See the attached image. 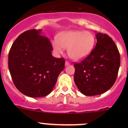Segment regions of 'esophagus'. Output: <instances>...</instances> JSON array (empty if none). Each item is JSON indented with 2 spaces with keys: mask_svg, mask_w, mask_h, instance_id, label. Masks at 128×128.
<instances>
[{
  "mask_svg": "<svg viewBox=\"0 0 128 128\" xmlns=\"http://www.w3.org/2000/svg\"><path fill=\"white\" fill-rule=\"evenodd\" d=\"M69 64H70V63H69V62H68V61H66V62H65V66H69Z\"/></svg>",
  "mask_w": 128,
  "mask_h": 128,
  "instance_id": "obj_1",
  "label": "esophagus"
}]
</instances>
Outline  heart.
Returning a JSON list of instances; mask_svg holds the SVG:
<instances>
[{"instance_id": "heart-1", "label": "heart", "mask_w": 128, "mask_h": 128, "mask_svg": "<svg viewBox=\"0 0 128 128\" xmlns=\"http://www.w3.org/2000/svg\"><path fill=\"white\" fill-rule=\"evenodd\" d=\"M95 44V38L93 33L72 30L59 34L57 36V41L52 42V47L57 53H61L62 49L68 50V54L70 59L80 60L90 54Z\"/></svg>"}]
</instances>
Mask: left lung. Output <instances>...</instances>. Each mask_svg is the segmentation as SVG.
Instances as JSON below:
<instances>
[{
    "mask_svg": "<svg viewBox=\"0 0 128 128\" xmlns=\"http://www.w3.org/2000/svg\"><path fill=\"white\" fill-rule=\"evenodd\" d=\"M96 46L90 54L75 63L74 82L82 94L100 95L115 82L120 66V52L114 41L106 34H96Z\"/></svg>",
    "mask_w": 128,
    "mask_h": 128,
    "instance_id": "left-lung-1",
    "label": "left lung"
}]
</instances>
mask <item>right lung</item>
<instances>
[{"label":"right lung","instance_id":"obj_1","mask_svg":"<svg viewBox=\"0 0 128 128\" xmlns=\"http://www.w3.org/2000/svg\"><path fill=\"white\" fill-rule=\"evenodd\" d=\"M41 31L32 29L22 33L8 53L13 82L20 92L30 97L50 94L65 67L64 58L52 56V44L47 37L41 35Z\"/></svg>","mask_w":128,"mask_h":128}]
</instances>
